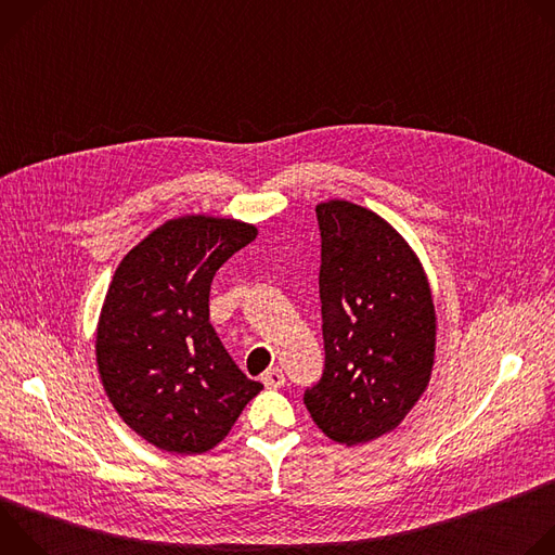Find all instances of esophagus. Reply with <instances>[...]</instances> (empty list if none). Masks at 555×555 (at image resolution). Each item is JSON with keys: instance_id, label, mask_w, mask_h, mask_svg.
<instances>
[{"instance_id": "34e87169", "label": "esophagus", "mask_w": 555, "mask_h": 555, "mask_svg": "<svg viewBox=\"0 0 555 555\" xmlns=\"http://www.w3.org/2000/svg\"><path fill=\"white\" fill-rule=\"evenodd\" d=\"M261 382L266 384V388H281L283 382H285V375L281 369H268L263 375H261Z\"/></svg>"}]
</instances>
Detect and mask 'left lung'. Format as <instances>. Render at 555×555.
Returning <instances> with one entry per match:
<instances>
[{"mask_svg":"<svg viewBox=\"0 0 555 555\" xmlns=\"http://www.w3.org/2000/svg\"><path fill=\"white\" fill-rule=\"evenodd\" d=\"M315 215L325 373L302 400L330 439L360 446L398 428L428 388L437 311L417 253L384 217L347 199Z\"/></svg>","mask_w":555,"mask_h":555,"instance_id":"obj_1","label":"left lung"}]
</instances>
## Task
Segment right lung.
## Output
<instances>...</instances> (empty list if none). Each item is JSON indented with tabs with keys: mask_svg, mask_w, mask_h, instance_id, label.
<instances>
[{
	"mask_svg": "<svg viewBox=\"0 0 555 555\" xmlns=\"http://www.w3.org/2000/svg\"><path fill=\"white\" fill-rule=\"evenodd\" d=\"M257 234L242 219L182 215L151 230L114 272L96 366L118 417L157 450H212L263 388L232 362L208 313L215 272Z\"/></svg>",
	"mask_w": 555,
	"mask_h": 555,
	"instance_id": "add662e5",
	"label": "right lung"
}]
</instances>
